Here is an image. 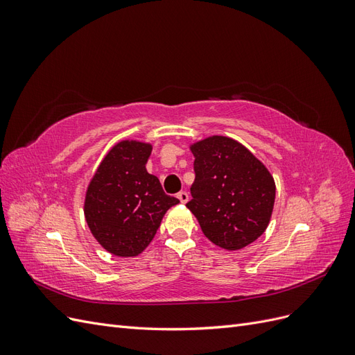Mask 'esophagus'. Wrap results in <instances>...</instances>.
Masks as SVG:
<instances>
[{"mask_svg":"<svg viewBox=\"0 0 355 355\" xmlns=\"http://www.w3.org/2000/svg\"><path fill=\"white\" fill-rule=\"evenodd\" d=\"M178 198H179V201L180 202H188V200H189V196H188V192L187 191H180V192H178V196H176Z\"/></svg>","mask_w":355,"mask_h":355,"instance_id":"34e87169","label":"esophagus"}]
</instances>
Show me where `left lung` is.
<instances>
[{"label":"left lung","instance_id":"1","mask_svg":"<svg viewBox=\"0 0 355 355\" xmlns=\"http://www.w3.org/2000/svg\"><path fill=\"white\" fill-rule=\"evenodd\" d=\"M196 180L187 207L204 235L222 249L239 250L265 232L275 200L270 171L234 139L211 136L191 146Z\"/></svg>","mask_w":355,"mask_h":355}]
</instances>
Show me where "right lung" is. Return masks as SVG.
Instances as JSON below:
<instances>
[{
    "mask_svg": "<svg viewBox=\"0 0 355 355\" xmlns=\"http://www.w3.org/2000/svg\"><path fill=\"white\" fill-rule=\"evenodd\" d=\"M151 145L123 141L106 154L85 194L84 214L94 239L115 256H137L153 241L164 213L178 198L167 196L146 171Z\"/></svg>",
    "mask_w": 355,
    "mask_h": 355,
    "instance_id": "right-lung-1",
    "label": "right lung"
}]
</instances>
